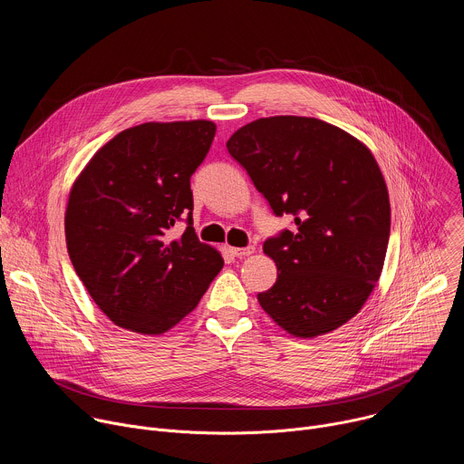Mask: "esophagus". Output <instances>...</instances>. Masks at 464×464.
<instances>
[{"mask_svg":"<svg viewBox=\"0 0 464 464\" xmlns=\"http://www.w3.org/2000/svg\"><path fill=\"white\" fill-rule=\"evenodd\" d=\"M231 251L235 253V256H247V255H251V253L255 251V247H253V246H247V247H233Z\"/></svg>","mask_w":464,"mask_h":464,"instance_id":"obj_1","label":"esophagus"}]
</instances>
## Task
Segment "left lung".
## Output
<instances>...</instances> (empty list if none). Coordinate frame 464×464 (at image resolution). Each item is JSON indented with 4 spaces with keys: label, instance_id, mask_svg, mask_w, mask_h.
Returning a JSON list of instances; mask_svg holds the SVG:
<instances>
[{
    "label": "left lung",
    "instance_id": "8db88e82",
    "mask_svg": "<svg viewBox=\"0 0 464 464\" xmlns=\"http://www.w3.org/2000/svg\"><path fill=\"white\" fill-rule=\"evenodd\" d=\"M226 147L276 217L295 224L264 242L277 281L256 295L260 306L297 338L336 330L376 286L389 242V194L371 150L338 126L297 115L256 119Z\"/></svg>",
    "mask_w": 464,
    "mask_h": 464
}]
</instances>
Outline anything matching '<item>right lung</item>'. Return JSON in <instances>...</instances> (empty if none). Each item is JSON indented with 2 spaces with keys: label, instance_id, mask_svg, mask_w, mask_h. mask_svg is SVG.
<instances>
[{
  "label": "right lung",
  "instance_id": "obj_1",
  "mask_svg": "<svg viewBox=\"0 0 464 464\" xmlns=\"http://www.w3.org/2000/svg\"><path fill=\"white\" fill-rule=\"evenodd\" d=\"M217 134L213 121L122 130L86 165L65 209L73 268L97 306L131 333L158 336L200 303L224 266L192 227L190 176ZM188 227L172 241L169 227Z\"/></svg>",
  "mask_w": 464,
  "mask_h": 464
}]
</instances>
